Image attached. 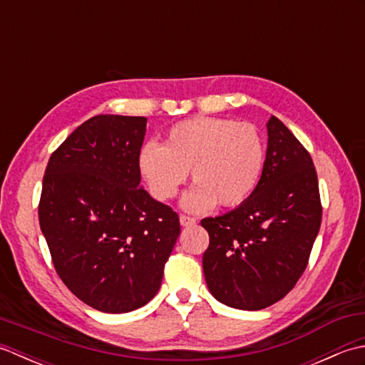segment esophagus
Masks as SVG:
<instances>
[{
	"label": "esophagus",
	"mask_w": 365,
	"mask_h": 365,
	"mask_svg": "<svg viewBox=\"0 0 365 365\" xmlns=\"http://www.w3.org/2000/svg\"><path fill=\"white\" fill-rule=\"evenodd\" d=\"M180 224H182L183 227L195 226L196 218H192V216H187V215H180Z\"/></svg>",
	"instance_id": "34e87169"
}]
</instances>
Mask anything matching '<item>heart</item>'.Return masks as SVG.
Returning a JSON list of instances; mask_svg holds the SVG:
<instances>
[{
  "label": "heart",
  "instance_id": "heart-1",
  "mask_svg": "<svg viewBox=\"0 0 365 365\" xmlns=\"http://www.w3.org/2000/svg\"><path fill=\"white\" fill-rule=\"evenodd\" d=\"M138 168L150 195L161 202L177 195L191 170L196 185L182 199L185 210L200 213L216 202L237 207L257 188L265 143L251 123L195 118L170 128L163 145L144 144Z\"/></svg>",
  "mask_w": 365,
  "mask_h": 365
}]
</instances>
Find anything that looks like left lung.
I'll list each match as a JSON object with an SVG mask.
<instances>
[{
  "mask_svg": "<svg viewBox=\"0 0 365 365\" xmlns=\"http://www.w3.org/2000/svg\"><path fill=\"white\" fill-rule=\"evenodd\" d=\"M257 188L234 210L200 221L210 237L207 287L229 307L260 311L289 293L307 267L320 230L317 170L292 131L271 115Z\"/></svg>",
  "mask_w": 365,
  "mask_h": 365,
  "instance_id": "1",
  "label": "left lung"
}]
</instances>
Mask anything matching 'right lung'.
Masks as SVG:
<instances>
[{"label": "right lung", "mask_w": 365, "mask_h": 365, "mask_svg": "<svg viewBox=\"0 0 365 365\" xmlns=\"http://www.w3.org/2000/svg\"><path fill=\"white\" fill-rule=\"evenodd\" d=\"M145 118L100 114L68 135L45 169L38 222L76 298L131 312L158 293L180 235L178 215L141 188Z\"/></svg>", "instance_id": "obj_1"}]
</instances>
